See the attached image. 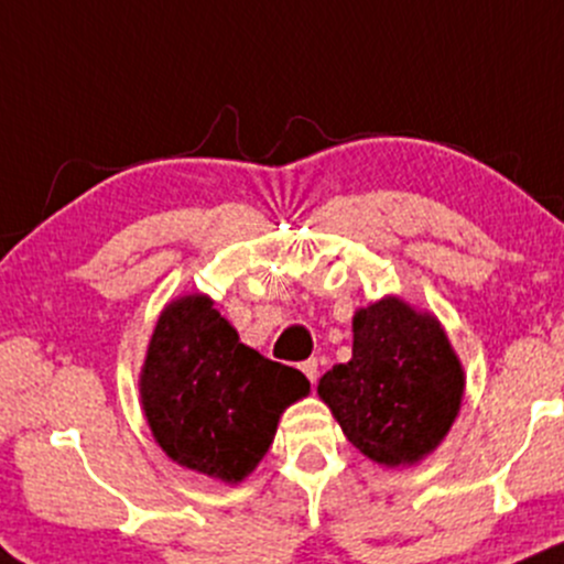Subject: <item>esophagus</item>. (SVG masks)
Masks as SVG:
<instances>
[{
    "label": "esophagus",
    "instance_id": "obj_1",
    "mask_svg": "<svg viewBox=\"0 0 564 564\" xmlns=\"http://www.w3.org/2000/svg\"><path fill=\"white\" fill-rule=\"evenodd\" d=\"M301 370L308 381L316 383V378H319V362H316V359H306V362H301Z\"/></svg>",
    "mask_w": 564,
    "mask_h": 564
}]
</instances>
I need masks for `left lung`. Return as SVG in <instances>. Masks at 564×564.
<instances>
[{
    "label": "left lung",
    "mask_w": 564,
    "mask_h": 564,
    "mask_svg": "<svg viewBox=\"0 0 564 564\" xmlns=\"http://www.w3.org/2000/svg\"><path fill=\"white\" fill-rule=\"evenodd\" d=\"M346 440L386 466L415 464L453 426L464 370L432 314L383 299L354 316L351 359L319 378Z\"/></svg>",
    "instance_id": "obj_1"
}]
</instances>
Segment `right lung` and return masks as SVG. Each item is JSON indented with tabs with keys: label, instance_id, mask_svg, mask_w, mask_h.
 Listing matches in <instances>:
<instances>
[{
	"label": "right lung",
	"instance_id": "right-lung-1",
	"mask_svg": "<svg viewBox=\"0 0 564 564\" xmlns=\"http://www.w3.org/2000/svg\"><path fill=\"white\" fill-rule=\"evenodd\" d=\"M308 389L301 370L239 344L205 295L164 308L141 376L145 419L162 451L224 482L256 469L274 442L282 410Z\"/></svg>",
	"mask_w": 564,
	"mask_h": 564
}]
</instances>
